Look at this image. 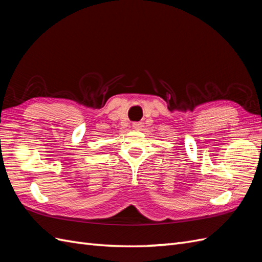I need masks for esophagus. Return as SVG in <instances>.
<instances>
[{
	"label": "esophagus",
	"instance_id": "34e87169",
	"mask_svg": "<svg viewBox=\"0 0 262 262\" xmlns=\"http://www.w3.org/2000/svg\"><path fill=\"white\" fill-rule=\"evenodd\" d=\"M132 125H133V128L136 129V130H140L142 128V123L141 122H134Z\"/></svg>",
	"mask_w": 262,
	"mask_h": 262
}]
</instances>
